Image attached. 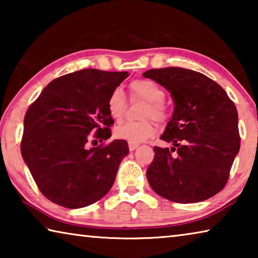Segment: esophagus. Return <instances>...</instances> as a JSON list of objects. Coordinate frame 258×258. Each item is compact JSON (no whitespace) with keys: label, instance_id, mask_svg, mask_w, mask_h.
Returning a JSON list of instances; mask_svg holds the SVG:
<instances>
[{"label":"esophagus","instance_id":"obj_1","mask_svg":"<svg viewBox=\"0 0 258 258\" xmlns=\"http://www.w3.org/2000/svg\"><path fill=\"white\" fill-rule=\"evenodd\" d=\"M138 147H139L138 143H131V142H128V149H130V151L135 150Z\"/></svg>","mask_w":258,"mask_h":258}]
</instances>
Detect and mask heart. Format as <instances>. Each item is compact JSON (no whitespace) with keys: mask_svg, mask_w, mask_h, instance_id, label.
Masks as SVG:
<instances>
[{"mask_svg":"<svg viewBox=\"0 0 258 258\" xmlns=\"http://www.w3.org/2000/svg\"><path fill=\"white\" fill-rule=\"evenodd\" d=\"M130 91L134 97L145 100L148 106L145 108L140 121H128V123L116 126L113 134L115 138L131 143H140L148 138L154 135L156 127L154 121L149 118L155 119L158 123H165L168 119V108L164 102L165 91L156 82L147 78H139L131 82ZM126 106V99L120 89L113 90L107 100V110L111 118L119 121L124 116Z\"/></svg>","mask_w":258,"mask_h":258,"instance_id":"1","label":"heart"}]
</instances>
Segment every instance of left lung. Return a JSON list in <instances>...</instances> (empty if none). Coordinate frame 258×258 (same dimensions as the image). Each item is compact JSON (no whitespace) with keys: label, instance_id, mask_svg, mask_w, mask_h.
<instances>
[{"label":"left lung","instance_id":"8db88e82","mask_svg":"<svg viewBox=\"0 0 258 258\" xmlns=\"http://www.w3.org/2000/svg\"><path fill=\"white\" fill-rule=\"evenodd\" d=\"M171 93L174 112L154 147L147 178L157 195L174 203H199L228 183L240 149L238 111L223 87L204 74L167 67L143 74Z\"/></svg>","mask_w":258,"mask_h":258}]
</instances>
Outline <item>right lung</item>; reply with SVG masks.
I'll list each match as a JSON object with an SVG mask.
<instances>
[{
	"label": "right lung",
	"mask_w": 258,
	"mask_h": 258,
	"mask_svg": "<svg viewBox=\"0 0 258 258\" xmlns=\"http://www.w3.org/2000/svg\"><path fill=\"white\" fill-rule=\"evenodd\" d=\"M127 72L83 69L55 78L26 111L20 149L42 195L66 208H82L108 194L123 157L125 140L87 149L111 137L107 100Z\"/></svg>",
	"instance_id": "add662e5"
}]
</instances>
